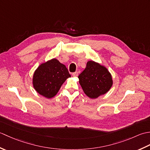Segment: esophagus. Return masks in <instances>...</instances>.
Returning a JSON list of instances; mask_svg holds the SVG:
<instances>
[{"instance_id":"34e87169","label":"esophagus","mask_w":150,"mask_h":150,"mask_svg":"<svg viewBox=\"0 0 150 150\" xmlns=\"http://www.w3.org/2000/svg\"><path fill=\"white\" fill-rule=\"evenodd\" d=\"M72 76H73V77H77V76H78V72L73 73V74H72Z\"/></svg>"}]
</instances>
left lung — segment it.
Here are the masks:
<instances>
[{
	"instance_id": "1",
	"label": "left lung",
	"mask_w": 150,
	"mask_h": 150,
	"mask_svg": "<svg viewBox=\"0 0 150 150\" xmlns=\"http://www.w3.org/2000/svg\"><path fill=\"white\" fill-rule=\"evenodd\" d=\"M84 93L92 99L106 94L113 85V79L106 67L90 60L78 77Z\"/></svg>"
}]
</instances>
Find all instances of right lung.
<instances>
[{"label": "right lung", "instance_id": "1", "mask_svg": "<svg viewBox=\"0 0 150 150\" xmlns=\"http://www.w3.org/2000/svg\"><path fill=\"white\" fill-rule=\"evenodd\" d=\"M71 77L64 64L57 59L40 64L33 73L32 83L38 93L47 98L55 96L67 79Z\"/></svg>", "mask_w": 150, "mask_h": 150}]
</instances>
